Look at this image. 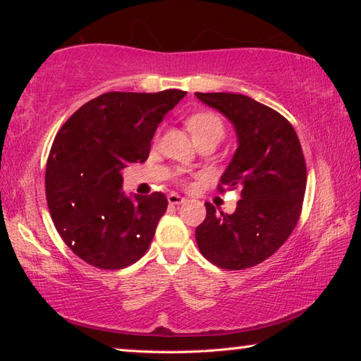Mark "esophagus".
<instances>
[{
  "mask_svg": "<svg viewBox=\"0 0 361 361\" xmlns=\"http://www.w3.org/2000/svg\"><path fill=\"white\" fill-rule=\"evenodd\" d=\"M167 199H169V204H170V205H180V204H185V202H186L185 197H181L180 194H175V192L169 194Z\"/></svg>",
  "mask_w": 361,
  "mask_h": 361,
  "instance_id": "obj_1",
  "label": "esophagus"
}]
</instances>
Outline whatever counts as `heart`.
Returning a JSON list of instances; mask_svg holds the SVG:
<instances>
[{"label": "heart", "instance_id": "1", "mask_svg": "<svg viewBox=\"0 0 361 361\" xmlns=\"http://www.w3.org/2000/svg\"><path fill=\"white\" fill-rule=\"evenodd\" d=\"M189 132L192 133L194 142L197 143L205 138H216L221 140L224 135V124L223 119L216 113L212 111H200L189 116L186 121Z\"/></svg>", "mask_w": 361, "mask_h": 361}]
</instances>
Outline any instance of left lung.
I'll list each match as a JSON object with an SVG mask.
<instances>
[{
    "label": "left lung",
    "instance_id": "8db88e82",
    "mask_svg": "<svg viewBox=\"0 0 361 361\" xmlns=\"http://www.w3.org/2000/svg\"><path fill=\"white\" fill-rule=\"evenodd\" d=\"M195 97L234 126L237 149L218 189H240L231 215L205 202L207 216L195 228L197 247L221 269L253 267L283 245L301 215L307 183L301 143L282 114L247 95Z\"/></svg>",
    "mask_w": 361,
    "mask_h": 361
}]
</instances>
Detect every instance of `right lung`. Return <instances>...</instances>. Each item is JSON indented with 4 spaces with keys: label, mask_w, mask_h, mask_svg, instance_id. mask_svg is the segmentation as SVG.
<instances>
[{
    "label": "right lung",
    "mask_w": 361,
    "mask_h": 361,
    "mask_svg": "<svg viewBox=\"0 0 361 361\" xmlns=\"http://www.w3.org/2000/svg\"><path fill=\"white\" fill-rule=\"evenodd\" d=\"M186 92H108L82 105L54 140L46 166L52 221L73 253L100 269L138 261L167 210L162 192H122V170L145 162L164 116Z\"/></svg>",
    "instance_id": "right-lung-1"
}]
</instances>
